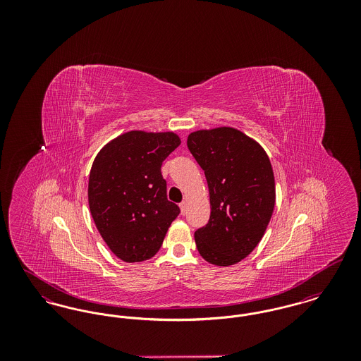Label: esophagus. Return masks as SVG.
Masks as SVG:
<instances>
[{
    "mask_svg": "<svg viewBox=\"0 0 361 361\" xmlns=\"http://www.w3.org/2000/svg\"><path fill=\"white\" fill-rule=\"evenodd\" d=\"M180 209H181V214L185 215V214H187V209H188V203H187V202H181V203H180Z\"/></svg>",
    "mask_w": 361,
    "mask_h": 361,
    "instance_id": "34e87169",
    "label": "esophagus"
}]
</instances>
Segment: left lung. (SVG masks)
Listing matches in <instances>:
<instances>
[{"label":"left lung","instance_id":"obj_1","mask_svg":"<svg viewBox=\"0 0 361 361\" xmlns=\"http://www.w3.org/2000/svg\"><path fill=\"white\" fill-rule=\"evenodd\" d=\"M189 152L206 174L211 215L195 231L200 256L228 267L249 256L275 208L271 161L256 140L231 127L189 134Z\"/></svg>","mask_w":361,"mask_h":361}]
</instances>
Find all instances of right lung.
<instances>
[{
    "mask_svg": "<svg viewBox=\"0 0 361 361\" xmlns=\"http://www.w3.org/2000/svg\"><path fill=\"white\" fill-rule=\"evenodd\" d=\"M180 143L174 133L128 131L106 143L93 161L90 214L108 247L126 262L153 257L180 214L166 197L161 173Z\"/></svg>",
    "mask_w": 361,
    "mask_h": 361,
    "instance_id": "right-lung-1",
    "label": "right lung"
}]
</instances>
